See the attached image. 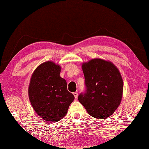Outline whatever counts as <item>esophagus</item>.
Segmentation results:
<instances>
[{
    "label": "esophagus",
    "mask_w": 149,
    "mask_h": 149,
    "mask_svg": "<svg viewBox=\"0 0 149 149\" xmlns=\"http://www.w3.org/2000/svg\"><path fill=\"white\" fill-rule=\"evenodd\" d=\"M73 94H74V95L75 97V99H77V97H78V93L77 92H74Z\"/></svg>",
    "instance_id": "34e87169"
}]
</instances>
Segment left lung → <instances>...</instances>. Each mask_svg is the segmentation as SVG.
Instances as JSON below:
<instances>
[{
  "instance_id": "left-lung-1",
  "label": "left lung",
  "mask_w": 149,
  "mask_h": 149,
  "mask_svg": "<svg viewBox=\"0 0 149 149\" xmlns=\"http://www.w3.org/2000/svg\"><path fill=\"white\" fill-rule=\"evenodd\" d=\"M86 91L78 100L88 113L95 118L105 119L120 104L123 83L120 72L112 62L95 58L82 64Z\"/></svg>"
}]
</instances>
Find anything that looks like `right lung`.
I'll return each instance as SVG.
<instances>
[{"label":"right lung","mask_w":149,"mask_h":149,"mask_svg":"<svg viewBox=\"0 0 149 149\" xmlns=\"http://www.w3.org/2000/svg\"><path fill=\"white\" fill-rule=\"evenodd\" d=\"M61 66L52 61L40 65L31 75L28 88L29 100L37 115L45 121L56 122L66 116L74 95L60 77Z\"/></svg>","instance_id":"obj_1"}]
</instances>
